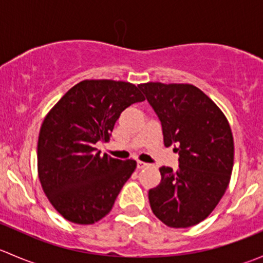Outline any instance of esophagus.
Segmentation results:
<instances>
[{
	"instance_id": "1",
	"label": "esophagus",
	"mask_w": 263,
	"mask_h": 263,
	"mask_svg": "<svg viewBox=\"0 0 263 263\" xmlns=\"http://www.w3.org/2000/svg\"><path fill=\"white\" fill-rule=\"evenodd\" d=\"M147 164L146 163H144V161H137V168L139 169H142V168H145V166H146Z\"/></svg>"
}]
</instances>
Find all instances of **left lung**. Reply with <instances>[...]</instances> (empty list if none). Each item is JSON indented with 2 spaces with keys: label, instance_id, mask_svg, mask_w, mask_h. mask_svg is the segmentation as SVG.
Wrapping results in <instances>:
<instances>
[{
  "label": "left lung",
  "instance_id": "obj_1",
  "mask_svg": "<svg viewBox=\"0 0 263 263\" xmlns=\"http://www.w3.org/2000/svg\"><path fill=\"white\" fill-rule=\"evenodd\" d=\"M161 123L164 145H173L179 166H161L160 184L148 191L151 210L171 228L209 216L227 191L234 161L229 122L216 104L190 84L139 85Z\"/></svg>",
  "mask_w": 263,
  "mask_h": 263
}]
</instances>
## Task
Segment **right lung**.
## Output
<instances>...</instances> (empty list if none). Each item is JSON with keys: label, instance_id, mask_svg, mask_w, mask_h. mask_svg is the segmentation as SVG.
<instances>
[{"label": "right lung", "instance_id": "add662e5", "mask_svg": "<svg viewBox=\"0 0 263 263\" xmlns=\"http://www.w3.org/2000/svg\"><path fill=\"white\" fill-rule=\"evenodd\" d=\"M139 86L124 81L84 80L50 109L38 139V174L53 208L75 224H94L112 210L135 160L100 155L121 113L144 102Z\"/></svg>", "mask_w": 263, "mask_h": 263}]
</instances>
